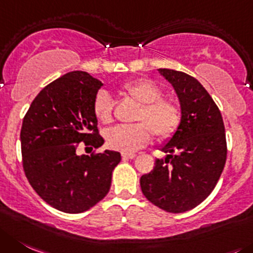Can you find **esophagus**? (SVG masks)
<instances>
[{
	"mask_svg": "<svg viewBox=\"0 0 253 253\" xmlns=\"http://www.w3.org/2000/svg\"><path fill=\"white\" fill-rule=\"evenodd\" d=\"M136 157V153L134 152H122V159L125 160H132Z\"/></svg>",
	"mask_w": 253,
	"mask_h": 253,
	"instance_id": "34e87169",
	"label": "esophagus"
}]
</instances>
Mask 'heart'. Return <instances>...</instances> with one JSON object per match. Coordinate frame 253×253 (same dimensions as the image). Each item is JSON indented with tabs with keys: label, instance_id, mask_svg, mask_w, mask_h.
Masks as SVG:
<instances>
[{
	"label": "heart",
	"instance_id": "1",
	"mask_svg": "<svg viewBox=\"0 0 253 253\" xmlns=\"http://www.w3.org/2000/svg\"><path fill=\"white\" fill-rule=\"evenodd\" d=\"M121 93L140 103L134 121L129 126H116L106 132V142L121 152H133L147 145L151 132L159 140L173 136L182 120L180 105L171 98L161 97L162 89L153 81L138 79L124 84ZM93 113L103 125L112 122V100L106 91H100L93 100Z\"/></svg>",
	"mask_w": 253,
	"mask_h": 253
}]
</instances>
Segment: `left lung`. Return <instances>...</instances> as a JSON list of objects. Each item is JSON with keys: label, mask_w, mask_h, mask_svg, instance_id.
I'll use <instances>...</instances> for the list:
<instances>
[{"label": "left lung", "mask_w": 253, "mask_h": 253, "mask_svg": "<svg viewBox=\"0 0 253 253\" xmlns=\"http://www.w3.org/2000/svg\"><path fill=\"white\" fill-rule=\"evenodd\" d=\"M173 86L182 120L161 151L150 173L141 177V190L155 206L172 213L190 211L213 191L227 157L225 125L218 107L195 77L160 68Z\"/></svg>", "instance_id": "1"}]
</instances>
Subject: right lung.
Instances as JSON below:
<instances>
[{"mask_svg": "<svg viewBox=\"0 0 253 253\" xmlns=\"http://www.w3.org/2000/svg\"><path fill=\"white\" fill-rule=\"evenodd\" d=\"M102 82L84 71H72L47 84L23 117L21 151L28 182L58 211L81 213L100 202L111 187L121 155L106 150L77 155L80 142L103 145L93 100Z\"/></svg>", "mask_w": 253, "mask_h": 253, "instance_id": "obj_1", "label": "right lung"}]
</instances>
